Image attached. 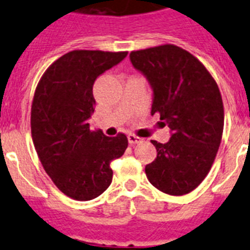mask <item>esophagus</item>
<instances>
[{"instance_id": "esophagus-1", "label": "esophagus", "mask_w": 250, "mask_h": 250, "mask_svg": "<svg viewBox=\"0 0 250 250\" xmlns=\"http://www.w3.org/2000/svg\"><path fill=\"white\" fill-rule=\"evenodd\" d=\"M127 140H129L130 145H135V144H139V143H141V141H143V139L139 138V136H136V135H134V134H129V135H127Z\"/></svg>"}]
</instances>
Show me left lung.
I'll return each mask as SVG.
<instances>
[{
  "label": "left lung",
  "mask_w": 250,
  "mask_h": 250,
  "mask_svg": "<svg viewBox=\"0 0 250 250\" xmlns=\"http://www.w3.org/2000/svg\"><path fill=\"white\" fill-rule=\"evenodd\" d=\"M130 60L151 85V115L158 112L171 130L167 144L151 140L158 155L145 173L163 193L185 195L204 180L219 149L224 127L219 87L199 60L179 46L131 51Z\"/></svg>",
  "instance_id": "left-lung-1"
}]
</instances>
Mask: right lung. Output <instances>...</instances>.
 <instances>
[{"mask_svg": "<svg viewBox=\"0 0 250 250\" xmlns=\"http://www.w3.org/2000/svg\"><path fill=\"white\" fill-rule=\"evenodd\" d=\"M126 51L75 50L57 59L40 79L31 106V134L43 169L68 198L86 202L109 188L110 163L123 155L127 138L90 130L92 86Z\"/></svg>", "mask_w": 250, "mask_h": 250, "instance_id": "right-lung-1", "label": "right lung"}]
</instances>
